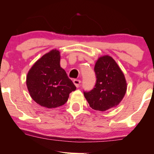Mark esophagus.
Returning <instances> with one entry per match:
<instances>
[{
    "label": "esophagus",
    "instance_id": "esophagus-1",
    "mask_svg": "<svg viewBox=\"0 0 154 154\" xmlns=\"http://www.w3.org/2000/svg\"><path fill=\"white\" fill-rule=\"evenodd\" d=\"M73 82L75 85V86L76 87H80V80H77V79H74L73 80Z\"/></svg>",
    "mask_w": 154,
    "mask_h": 154
}]
</instances>
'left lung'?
<instances>
[{
	"mask_svg": "<svg viewBox=\"0 0 154 154\" xmlns=\"http://www.w3.org/2000/svg\"><path fill=\"white\" fill-rule=\"evenodd\" d=\"M96 83L84 95L90 107L95 110L105 111L115 107L124 97L127 83L124 74L111 57H100L95 65Z\"/></svg>",
	"mask_w": 154,
	"mask_h": 154,
	"instance_id": "8db88e82",
	"label": "left lung"
}]
</instances>
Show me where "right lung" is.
Masks as SVG:
<instances>
[{"instance_id":"1","label":"right lung","mask_w":154,"mask_h":154,"mask_svg":"<svg viewBox=\"0 0 154 154\" xmlns=\"http://www.w3.org/2000/svg\"><path fill=\"white\" fill-rule=\"evenodd\" d=\"M60 52L52 50L37 60L28 72L26 85L31 97L42 106L52 108L67 102L76 89L60 66Z\"/></svg>"}]
</instances>
